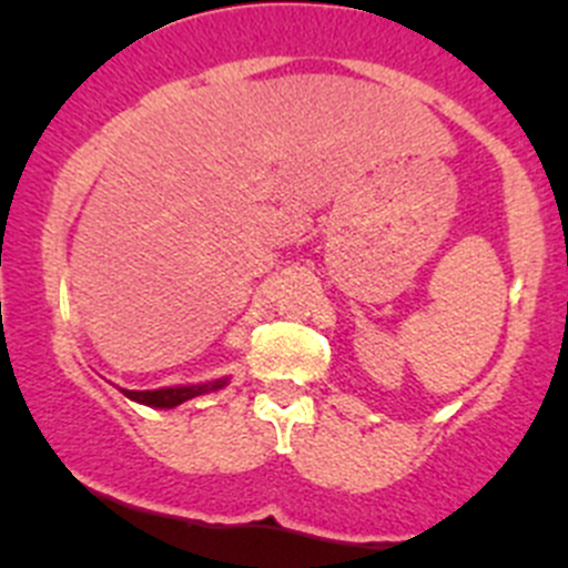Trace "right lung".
<instances>
[{
  "mask_svg": "<svg viewBox=\"0 0 568 568\" xmlns=\"http://www.w3.org/2000/svg\"><path fill=\"white\" fill-rule=\"evenodd\" d=\"M227 385V379L205 382V385H189V387H162V390H123L125 398L136 400V404L156 406V409H173V406L183 404V400L194 398V395L222 390Z\"/></svg>",
  "mask_w": 568,
  "mask_h": 568,
  "instance_id": "1",
  "label": "right lung"
}]
</instances>
